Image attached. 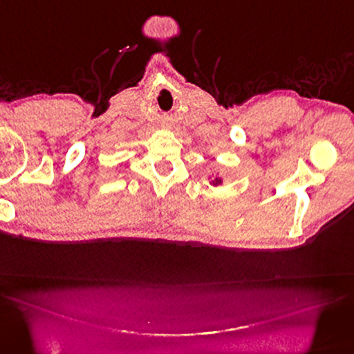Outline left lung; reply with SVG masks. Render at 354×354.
I'll return each instance as SVG.
<instances>
[{
	"label": "left lung",
	"instance_id": "left-lung-1",
	"mask_svg": "<svg viewBox=\"0 0 354 354\" xmlns=\"http://www.w3.org/2000/svg\"><path fill=\"white\" fill-rule=\"evenodd\" d=\"M221 183H223V179H221V178H218V176H216V178H214V179H213V181H212V184H213V185H219Z\"/></svg>",
	"mask_w": 354,
	"mask_h": 354
}]
</instances>
